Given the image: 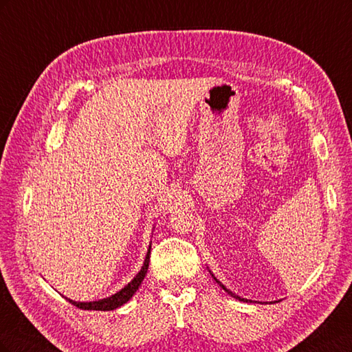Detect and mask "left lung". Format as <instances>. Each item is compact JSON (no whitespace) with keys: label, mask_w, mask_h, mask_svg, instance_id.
Masks as SVG:
<instances>
[{"label":"left lung","mask_w":352,"mask_h":352,"mask_svg":"<svg viewBox=\"0 0 352 352\" xmlns=\"http://www.w3.org/2000/svg\"><path fill=\"white\" fill-rule=\"evenodd\" d=\"M211 276H212V278H214V274H211ZM214 280H216V282H217V283H219V285H220V286H221V287H223V289H225V291H226V292H228V294H230V295H232V296H233V298H236V300H239V301H243V302H248V300H243V298H241V296H238V295H235V294H233V292H230V291H229V289H228V287H226V286H225V285H221V283H220V280H217V279H216V278H214Z\"/></svg>","instance_id":"8db88e82"}]
</instances>
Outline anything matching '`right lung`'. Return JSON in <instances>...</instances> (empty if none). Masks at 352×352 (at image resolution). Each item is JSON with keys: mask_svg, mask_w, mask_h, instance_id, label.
Returning a JSON list of instances; mask_svg holds the SVG:
<instances>
[{"mask_svg": "<svg viewBox=\"0 0 352 352\" xmlns=\"http://www.w3.org/2000/svg\"><path fill=\"white\" fill-rule=\"evenodd\" d=\"M150 254H151V245H150V248H148L146 257H145V261H144L141 272L138 273L135 278L123 287V289H120L119 292H116L114 295H111L109 298H104V300H100V301H91V302H78V301L70 300V298H66V300L69 302H72L74 307L80 308V310H97V311L116 310V308H119V307H122L123 304L129 301L131 298L133 296V294L138 291V287H140V285L142 283L145 274L148 272V264H150Z\"/></svg>", "mask_w": 352, "mask_h": 352, "instance_id": "obj_1", "label": "right lung"}]
</instances>
